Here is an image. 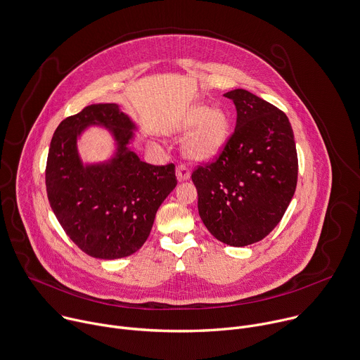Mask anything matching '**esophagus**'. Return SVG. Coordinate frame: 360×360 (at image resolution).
<instances>
[{"label": "esophagus", "mask_w": 360, "mask_h": 360, "mask_svg": "<svg viewBox=\"0 0 360 360\" xmlns=\"http://www.w3.org/2000/svg\"><path fill=\"white\" fill-rule=\"evenodd\" d=\"M176 176H177V180H179V181H186V180H188V179H190V170H188V167L184 166V165H180V166L177 167V170H176Z\"/></svg>", "instance_id": "esophagus-1"}]
</instances>
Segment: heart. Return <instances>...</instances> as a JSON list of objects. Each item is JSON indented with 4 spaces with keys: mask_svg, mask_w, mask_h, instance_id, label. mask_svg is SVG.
I'll return each mask as SVG.
<instances>
[{
    "mask_svg": "<svg viewBox=\"0 0 360 360\" xmlns=\"http://www.w3.org/2000/svg\"><path fill=\"white\" fill-rule=\"evenodd\" d=\"M194 128L184 141V153L194 162H211L224 149L230 137L231 120L221 108L197 103L187 109L179 130L188 131Z\"/></svg>",
    "mask_w": 360,
    "mask_h": 360,
    "instance_id": "b5f03b06",
    "label": "heart"
}]
</instances>
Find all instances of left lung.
I'll list each match as a JSON object with an SVG mask.
<instances>
[{"label": "left lung", "mask_w": 360, "mask_h": 360, "mask_svg": "<svg viewBox=\"0 0 360 360\" xmlns=\"http://www.w3.org/2000/svg\"><path fill=\"white\" fill-rule=\"evenodd\" d=\"M237 110L221 155L198 166L191 180L207 230L231 247L265 238L288 208L298 180L291 123L283 112L245 89L224 94Z\"/></svg>", "instance_id": "obj_1"}]
</instances>
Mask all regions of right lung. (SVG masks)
<instances>
[{"instance_id":"right-lung-1","label":"right lung","mask_w":360,"mask_h":360,"mask_svg":"<svg viewBox=\"0 0 360 360\" xmlns=\"http://www.w3.org/2000/svg\"><path fill=\"white\" fill-rule=\"evenodd\" d=\"M89 125L112 134L117 150L109 161L83 165L77 139ZM136 129L119 105L99 103L63 119L51 140L45 170L51 208L66 236L94 258L136 252L177 184L173 163L149 165L129 148Z\"/></svg>"}]
</instances>
